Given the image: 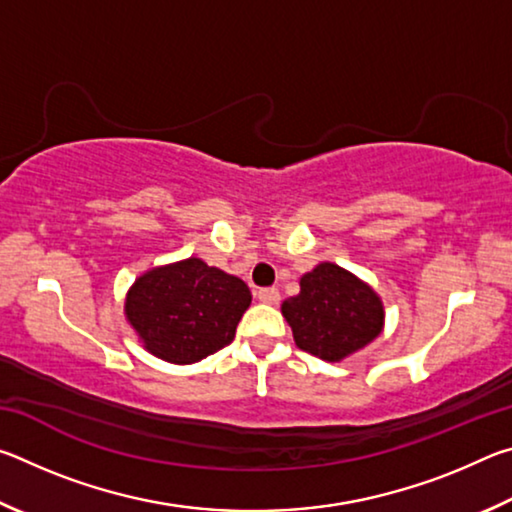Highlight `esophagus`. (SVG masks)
I'll list each match as a JSON object with an SVG mask.
<instances>
[{
    "mask_svg": "<svg viewBox=\"0 0 512 512\" xmlns=\"http://www.w3.org/2000/svg\"><path fill=\"white\" fill-rule=\"evenodd\" d=\"M257 300H262V302H268V305H275V302H280V291H277L275 287H264V289H259L257 293Z\"/></svg>",
    "mask_w": 512,
    "mask_h": 512,
    "instance_id": "34e87169",
    "label": "esophagus"
}]
</instances>
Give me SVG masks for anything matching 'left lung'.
<instances>
[{
  "label": "left lung",
  "instance_id": "8db88e82",
  "mask_svg": "<svg viewBox=\"0 0 512 512\" xmlns=\"http://www.w3.org/2000/svg\"><path fill=\"white\" fill-rule=\"evenodd\" d=\"M282 314L298 348L325 361H341L361 350L384 325L377 293L329 262L302 275L300 293L284 300Z\"/></svg>",
  "mask_w": 512,
  "mask_h": 512
}]
</instances>
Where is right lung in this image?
<instances>
[{"label":"right lung","mask_w":512,"mask_h":512,"mask_svg":"<svg viewBox=\"0 0 512 512\" xmlns=\"http://www.w3.org/2000/svg\"><path fill=\"white\" fill-rule=\"evenodd\" d=\"M250 300L244 280L189 257L144 273L128 291L126 318L155 357L196 363L232 343Z\"/></svg>","instance_id":"obj_1"}]
</instances>
